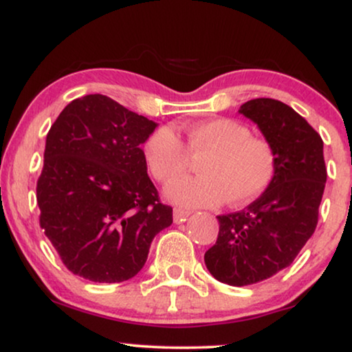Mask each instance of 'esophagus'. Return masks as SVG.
<instances>
[{
  "label": "esophagus",
  "mask_w": 352,
  "mask_h": 352,
  "mask_svg": "<svg viewBox=\"0 0 352 352\" xmlns=\"http://www.w3.org/2000/svg\"><path fill=\"white\" fill-rule=\"evenodd\" d=\"M188 215H190V210L182 209V208L173 209V220H175L177 223L184 222V220H186V217H188Z\"/></svg>",
  "instance_id": "1"
}]
</instances>
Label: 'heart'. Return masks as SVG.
Wrapping results in <instances>:
<instances>
[{"label": "heart", "mask_w": 352, "mask_h": 352, "mask_svg": "<svg viewBox=\"0 0 352 352\" xmlns=\"http://www.w3.org/2000/svg\"><path fill=\"white\" fill-rule=\"evenodd\" d=\"M190 156L203 157L201 175L175 182L166 195L185 208H212L227 201L245 206L261 198L274 184L278 154L267 138L233 119H210L185 130V144L170 127H159L143 144L153 179L170 184L190 168Z\"/></svg>", "instance_id": "obj_1"}]
</instances>
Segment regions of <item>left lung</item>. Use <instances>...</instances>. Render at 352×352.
Returning a JSON list of instances; mask_svg holds the SVG:
<instances>
[{"instance_id":"1","label":"left lung","mask_w":352,"mask_h":352,"mask_svg":"<svg viewBox=\"0 0 352 352\" xmlns=\"http://www.w3.org/2000/svg\"><path fill=\"white\" fill-rule=\"evenodd\" d=\"M278 154L274 184L238 212L217 215L219 235L204 254L214 278L232 287L267 280L288 267L316 232L327 182L323 142L293 107L272 98L245 102Z\"/></svg>"}]
</instances>
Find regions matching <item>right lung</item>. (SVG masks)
Listing matches in <instances>:
<instances>
[{"label": "right lung", "instance_id": "right-lung-1", "mask_svg": "<svg viewBox=\"0 0 352 352\" xmlns=\"http://www.w3.org/2000/svg\"><path fill=\"white\" fill-rule=\"evenodd\" d=\"M154 129L104 95L77 98L51 125L36 182L40 227L74 275L135 277L153 238L172 223L140 148Z\"/></svg>", "mask_w": 352, "mask_h": 352}]
</instances>
